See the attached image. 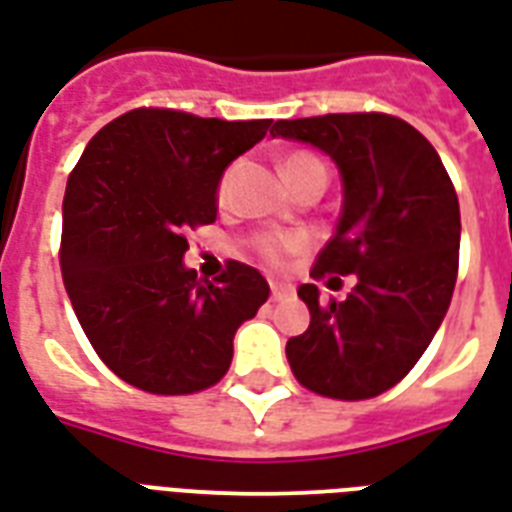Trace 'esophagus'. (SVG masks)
<instances>
[{
    "label": "esophagus",
    "instance_id": "1",
    "mask_svg": "<svg viewBox=\"0 0 512 512\" xmlns=\"http://www.w3.org/2000/svg\"><path fill=\"white\" fill-rule=\"evenodd\" d=\"M293 295V285H287V282H271V298H274V301H285V298H293Z\"/></svg>",
    "mask_w": 512,
    "mask_h": 512
}]
</instances>
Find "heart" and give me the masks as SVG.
I'll use <instances>...</instances> for the list:
<instances>
[{
    "label": "heart",
    "mask_w": 512,
    "mask_h": 512,
    "mask_svg": "<svg viewBox=\"0 0 512 512\" xmlns=\"http://www.w3.org/2000/svg\"><path fill=\"white\" fill-rule=\"evenodd\" d=\"M306 160H314L312 154H293V157H287L285 168H290V165H298V162H306ZM227 192V179H222V184H219V198H225ZM295 249V241H290V238H279V236H266L257 241V252L266 257V260H271V263H279L282 257L287 255V252H293Z\"/></svg>",
    "instance_id": "b5f03b06"
}]
</instances>
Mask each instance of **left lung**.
<instances>
[{
  "label": "left lung",
  "mask_w": 512,
  "mask_h": 512,
  "mask_svg": "<svg viewBox=\"0 0 512 512\" xmlns=\"http://www.w3.org/2000/svg\"><path fill=\"white\" fill-rule=\"evenodd\" d=\"M274 138L320 149L342 176V214L314 276L355 274L344 301L301 285L309 328L287 342L301 385L320 396H380L410 372L445 320L458 274L461 214L439 154L385 113L276 121ZM331 282V279H328Z\"/></svg>",
  "instance_id": "8db88e82"
}]
</instances>
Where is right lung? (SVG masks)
<instances>
[{"mask_svg": "<svg viewBox=\"0 0 512 512\" xmlns=\"http://www.w3.org/2000/svg\"><path fill=\"white\" fill-rule=\"evenodd\" d=\"M268 127L138 108L89 140L67 181L64 287L102 363L140 391L181 396L222 380L233 336L266 304L263 274L236 260L217 285L198 282L184 233L217 219L227 165Z\"/></svg>", "mask_w": 512, "mask_h": 512, "instance_id": "right-lung-1", "label": "right lung"}]
</instances>
